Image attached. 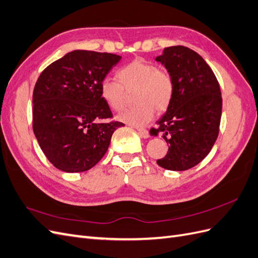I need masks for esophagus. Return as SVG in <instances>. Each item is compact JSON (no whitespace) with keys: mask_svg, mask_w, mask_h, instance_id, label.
Returning <instances> with one entry per match:
<instances>
[{"mask_svg":"<svg viewBox=\"0 0 258 258\" xmlns=\"http://www.w3.org/2000/svg\"><path fill=\"white\" fill-rule=\"evenodd\" d=\"M135 128L138 131L139 135H141L142 137H144V138H148V137H149L148 131H147V130H145V128H143V127H138V126H135Z\"/></svg>","mask_w":258,"mask_h":258,"instance_id":"obj_1","label":"esophagus"}]
</instances>
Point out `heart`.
Listing matches in <instances>:
<instances>
[{"mask_svg": "<svg viewBox=\"0 0 258 258\" xmlns=\"http://www.w3.org/2000/svg\"><path fill=\"white\" fill-rule=\"evenodd\" d=\"M102 95L115 109L126 106L131 94L138 97L156 111H163L173 96V81L165 70L152 63L136 59L117 72L116 80H106L101 85ZM138 104L124 110L123 119L134 125H144L152 115L151 108Z\"/></svg>", "mask_w": 258, "mask_h": 258, "instance_id": "1", "label": "heart"}]
</instances>
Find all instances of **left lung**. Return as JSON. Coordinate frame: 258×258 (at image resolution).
Wrapping results in <instances>:
<instances>
[{
    "label": "left lung",
    "mask_w": 258,
    "mask_h": 258,
    "mask_svg": "<svg viewBox=\"0 0 258 258\" xmlns=\"http://www.w3.org/2000/svg\"><path fill=\"white\" fill-rule=\"evenodd\" d=\"M173 81V96L166 112L150 128L162 135L168 151L157 163L170 171H186L208 156L214 146L222 116V93L210 66L195 50L171 46L156 58Z\"/></svg>",
    "instance_id": "left-lung-1"
}]
</instances>
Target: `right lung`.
<instances>
[{
    "label": "right lung",
    "mask_w": 258,
    "mask_h": 258,
    "mask_svg": "<svg viewBox=\"0 0 258 258\" xmlns=\"http://www.w3.org/2000/svg\"><path fill=\"white\" fill-rule=\"evenodd\" d=\"M121 56L73 50L42 71L33 90L32 127L42 151L58 170H90L123 126L102 95V81Z\"/></svg>",
    "instance_id": "1"
}]
</instances>
